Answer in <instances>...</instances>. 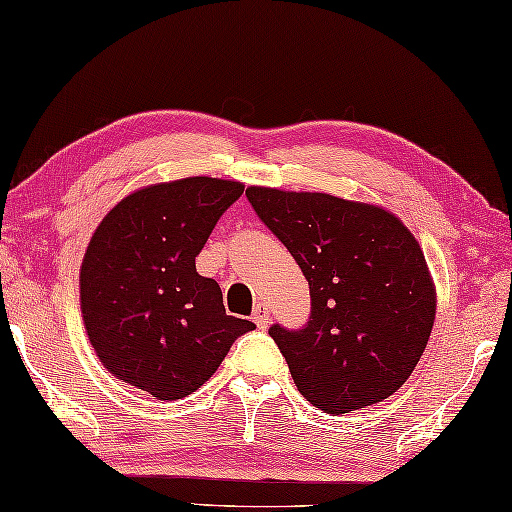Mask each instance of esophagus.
Listing matches in <instances>:
<instances>
[{
	"mask_svg": "<svg viewBox=\"0 0 512 512\" xmlns=\"http://www.w3.org/2000/svg\"><path fill=\"white\" fill-rule=\"evenodd\" d=\"M253 322L257 324V328H266L270 324V313L266 304H257L253 310Z\"/></svg>",
	"mask_w": 512,
	"mask_h": 512,
	"instance_id": "obj_1",
	"label": "esophagus"
}]
</instances>
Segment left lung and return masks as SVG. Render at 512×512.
Here are the masks:
<instances>
[{
  "label": "left lung",
  "instance_id": "obj_1",
  "mask_svg": "<svg viewBox=\"0 0 512 512\" xmlns=\"http://www.w3.org/2000/svg\"><path fill=\"white\" fill-rule=\"evenodd\" d=\"M246 197L310 286L308 324L268 330L299 393L342 415L402 388L437 310L424 250L402 219L328 193L248 186Z\"/></svg>",
  "mask_w": 512,
  "mask_h": 512
}]
</instances>
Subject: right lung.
I'll use <instances>...</instances> for the list:
<instances>
[{"mask_svg": "<svg viewBox=\"0 0 512 512\" xmlns=\"http://www.w3.org/2000/svg\"><path fill=\"white\" fill-rule=\"evenodd\" d=\"M244 193L235 179L184 177L135 190L95 228L79 268L90 346L110 375L175 402L206 384L248 319L226 315L195 257Z\"/></svg>", "mask_w": 512, "mask_h": 512, "instance_id": "right-lung-1", "label": "right lung"}]
</instances>
